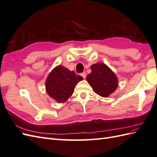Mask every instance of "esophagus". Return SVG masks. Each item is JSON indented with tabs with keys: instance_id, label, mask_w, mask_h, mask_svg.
Instances as JSON below:
<instances>
[{
	"instance_id": "esophagus-1",
	"label": "esophagus",
	"mask_w": 157,
	"mask_h": 157,
	"mask_svg": "<svg viewBox=\"0 0 157 157\" xmlns=\"http://www.w3.org/2000/svg\"><path fill=\"white\" fill-rule=\"evenodd\" d=\"M81 76L83 77V78H85L86 76V72H82V73L81 74Z\"/></svg>"
}]
</instances>
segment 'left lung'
I'll return each mask as SVG.
<instances>
[{
    "label": "left lung",
    "instance_id": "8db88e82",
    "mask_svg": "<svg viewBox=\"0 0 157 157\" xmlns=\"http://www.w3.org/2000/svg\"><path fill=\"white\" fill-rule=\"evenodd\" d=\"M91 72L86 76V81L95 93L108 97L118 87V81L114 72L105 63H98L90 66Z\"/></svg>",
    "mask_w": 157,
    "mask_h": 157
}]
</instances>
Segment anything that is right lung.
Here are the masks:
<instances>
[{"label": "right lung", "mask_w": 157, "mask_h": 157, "mask_svg": "<svg viewBox=\"0 0 157 157\" xmlns=\"http://www.w3.org/2000/svg\"><path fill=\"white\" fill-rule=\"evenodd\" d=\"M82 79L81 76H76L74 71L60 64L53 68L46 79V91L53 100L62 103L72 96L76 84Z\"/></svg>", "instance_id": "right-lung-1"}]
</instances>
